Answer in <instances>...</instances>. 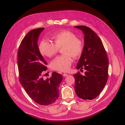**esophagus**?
Instances as JSON below:
<instances>
[{
    "label": "esophagus",
    "instance_id": "esophagus-1",
    "mask_svg": "<svg viewBox=\"0 0 125 125\" xmlns=\"http://www.w3.org/2000/svg\"><path fill=\"white\" fill-rule=\"evenodd\" d=\"M62 75L63 77H66V76H67V75H68V74H67V73H63Z\"/></svg>",
    "mask_w": 125,
    "mask_h": 125
}]
</instances>
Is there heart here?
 Wrapping results in <instances>:
<instances>
[{
    "mask_svg": "<svg viewBox=\"0 0 125 125\" xmlns=\"http://www.w3.org/2000/svg\"><path fill=\"white\" fill-rule=\"evenodd\" d=\"M54 43L43 39L39 44V50L42 55L51 58L58 53L62 48L63 55L56 57L51 64L52 69L60 72L68 70L73 63V57L79 59L84 50V43L75 34L68 30H62L52 35Z\"/></svg>",
    "mask_w": 125,
    "mask_h": 125,
    "instance_id": "b5f03b06",
    "label": "heart"
}]
</instances>
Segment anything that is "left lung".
I'll return each mask as SVG.
<instances>
[{"label": "left lung", "mask_w": 125, "mask_h": 125, "mask_svg": "<svg viewBox=\"0 0 125 125\" xmlns=\"http://www.w3.org/2000/svg\"><path fill=\"white\" fill-rule=\"evenodd\" d=\"M84 34L83 53L77 69L86 70L84 75L80 72L73 75L77 95L83 100H92L99 95L108 79V59L100 37L86 26H75Z\"/></svg>", "instance_id": "left-lung-1"}]
</instances>
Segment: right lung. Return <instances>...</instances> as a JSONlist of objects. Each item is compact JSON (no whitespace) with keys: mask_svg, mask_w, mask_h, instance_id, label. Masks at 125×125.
Returning <instances> with one entry per match:
<instances>
[{"mask_svg":"<svg viewBox=\"0 0 125 125\" xmlns=\"http://www.w3.org/2000/svg\"><path fill=\"white\" fill-rule=\"evenodd\" d=\"M44 28L34 29L26 34L19 47L18 67L19 81L29 96L41 105L52 104L59 97L62 74L53 72L43 79L47 63L40 52L37 40Z\"/></svg>","mask_w":125,"mask_h":125,"instance_id":"obj_1","label":"right lung"}]
</instances>
